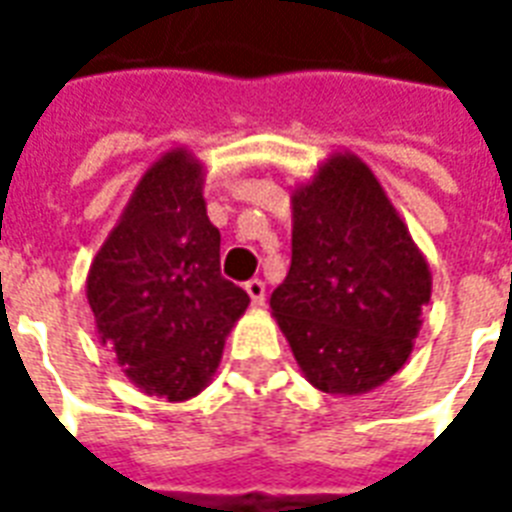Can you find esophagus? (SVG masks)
Instances as JSON below:
<instances>
[{
	"label": "esophagus",
	"instance_id": "obj_1",
	"mask_svg": "<svg viewBox=\"0 0 512 512\" xmlns=\"http://www.w3.org/2000/svg\"><path fill=\"white\" fill-rule=\"evenodd\" d=\"M246 293H249V299H252L255 307H263V301H266V285L260 279H249L246 282Z\"/></svg>",
	"mask_w": 512,
	"mask_h": 512
}]
</instances>
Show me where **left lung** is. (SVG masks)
Listing matches in <instances>:
<instances>
[{"instance_id": "8db88e82", "label": "left lung", "mask_w": 512, "mask_h": 512, "mask_svg": "<svg viewBox=\"0 0 512 512\" xmlns=\"http://www.w3.org/2000/svg\"><path fill=\"white\" fill-rule=\"evenodd\" d=\"M293 257L271 315L326 395H365L414 351L430 268L373 169L337 150L290 194Z\"/></svg>"}]
</instances>
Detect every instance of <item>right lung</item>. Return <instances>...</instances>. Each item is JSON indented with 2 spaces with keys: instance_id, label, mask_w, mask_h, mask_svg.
<instances>
[{
  "instance_id": "right-lung-1",
  "label": "right lung",
  "mask_w": 512,
  "mask_h": 512,
  "mask_svg": "<svg viewBox=\"0 0 512 512\" xmlns=\"http://www.w3.org/2000/svg\"><path fill=\"white\" fill-rule=\"evenodd\" d=\"M205 164L186 147L156 158L95 252L87 301L98 343L145 395L180 403L211 384L224 340L249 307L219 271Z\"/></svg>"
}]
</instances>
